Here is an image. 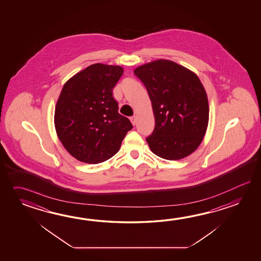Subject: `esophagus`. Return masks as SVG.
Here are the masks:
<instances>
[{
	"instance_id": "34e87169",
	"label": "esophagus",
	"mask_w": 261,
	"mask_h": 261,
	"mask_svg": "<svg viewBox=\"0 0 261 261\" xmlns=\"http://www.w3.org/2000/svg\"><path fill=\"white\" fill-rule=\"evenodd\" d=\"M130 121L133 123V125H135L136 122H137V117H135V116H133V117H130Z\"/></svg>"
}]
</instances>
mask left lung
<instances>
[{
    "label": "left lung",
    "mask_w": 261,
    "mask_h": 261,
    "mask_svg": "<svg viewBox=\"0 0 261 261\" xmlns=\"http://www.w3.org/2000/svg\"><path fill=\"white\" fill-rule=\"evenodd\" d=\"M134 74L146 88L155 116V128L146 138L151 151L169 161L193 153L209 120L207 94L197 74L168 60L137 67Z\"/></svg>",
    "instance_id": "obj_1"
}]
</instances>
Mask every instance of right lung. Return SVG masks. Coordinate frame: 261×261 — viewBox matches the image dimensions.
<instances>
[{"instance_id": "right-lung-1", "label": "right lung", "mask_w": 261, "mask_h": 261, "mask_svg": "<svg viewBox=\"0 0 261 261\" xmlns=\"http://www.w3.org/2000/svg\"><path fill=\"white\" fill-rule=\"evenodd\" d=\"M122 67L96 63L64 84L56 105L55 128L64 148L76 160L100 163L116 155L133 125L118 113L113 89Z\"/></svg>"}]
</instances>
